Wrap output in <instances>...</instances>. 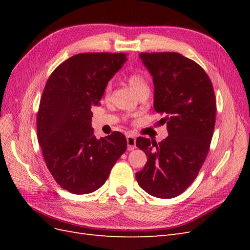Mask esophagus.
I'll return each instance as SVG.
<instances>
[{
  "instance_id": "1",
  "label": "esophagus",
  "mask_w": 250,
  "mask_h": 250,
  "mask_svg": "<svg viewBox=\"0 0 250 250\" xmlns=\"http://www.w3.org/2000/svg\"><path fill=\"white\" fill-rule=\"evenodd\" d=\"M126 140H127V149L131 151V150H134L135 149V138L132 137V135H127L126 137Z\"/></svg>"
}]
</instances>
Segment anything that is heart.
I'll return each instance as SVG.
<instances>
[{"instance_id": "obj_1", "label": "heart", "mask_w": 250, "mask_h": 250, "mask_svg": "<svg viewBox=\"0 0 250 250\" xmlns=\"http://www.w3.org/2000/svg\"><path fill=\"white\" fill-rule=\"evenodd\" d=\"M127 79H128V82H129L130 86L133 88L134 92H137L138 94L141 92L143 88L148 87V84H147L145 78H144L143 75L140 74V73H137V72L131 73L129 76H128ZM109 90H110V85H107L106 90H105V92H106V94H108Z\"/></svg>"}]
</instances>
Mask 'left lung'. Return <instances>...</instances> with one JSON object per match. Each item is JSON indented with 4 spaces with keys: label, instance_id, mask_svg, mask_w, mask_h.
Listing matches in <instances>:
<instances>
[{
    "label": "left lung",
    "instance_id": "obj_1",
    "mask_svg": "<svg viewBox=\"0 0 250 250\" xmlns=\"http://www.w3.org/2000/svg\"><path fill=\"white\" fill-rule=\"evenodd\" d=\"M139 57L153 78V107L168 137L158 144L137 140L148 161L135 178L151 196L173 198L193 183L207 158L216 122L214 88L202 67L179 53Z\"/></svg>",
    "mask_w": 250,
    "mask_h": 250
}]
</instances>
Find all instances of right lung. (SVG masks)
<instances>
[{
	"label": "right lung",
	"instance_id": "obj_1",
	"mask_svg": "<svg viewBox=\"0 0 250 250\" xmlns=\"http://www.w3.org/2000/svg\"><path fill=\"white\" fill-rule=\"evenodd\" d=\"M126 62L124 53L74 55L56 67L44 86L37 139L52 176L70 193L89 194L101 188L127 149L121 132L95 137L90 110Z\"/></svg>",
	"mask_w": 250,
	"mask_h": 250
}]
</instances>
